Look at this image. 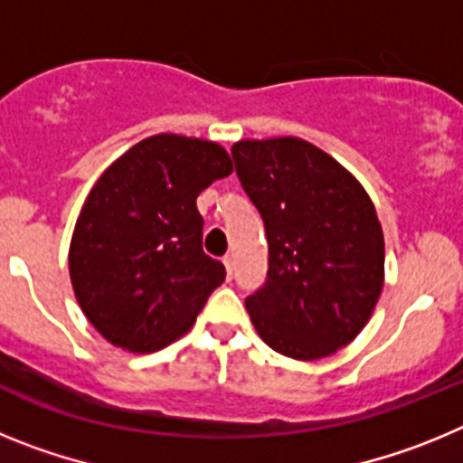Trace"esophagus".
I'll use <instances>...</instances> for the list:
<instances>
[{
    "instance_id": "34e87169",
    "label": "esophagus",
    "mask_w": 463,
    "mask_h": 463,
    "mask_svg": "<svg viewBox=\"0 0 463 463\" xmlns=\"http://www.w3.org/2000/svg\"><path fill=\"white\" fill-rule=\"evenodd\" d=\"M222 261H224V269H227V278L232 280V278H234V269H236L234 255H227Z\"/></svg>"
}]
</instances>
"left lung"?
Listing matches in <instances>:
<instances>
[{
    "instance_id": "left-lung-1",
    "label": "left lung",
    "mask_w": 463,
    "mask_h": 463,
    "mask_svg": "<svg viewBox=\"0 0 463 463\" xmlns=\"http://www.w3.org/2000/svg\"><path fill=\"white\" fill-rule=\"evenodd\" d=\"M236 175L264 220L267 282L245 298L261 341L313 362L354 341L384 280V239L366 190L304 138L232 146Z\"/></svg>"
}]
</instances>
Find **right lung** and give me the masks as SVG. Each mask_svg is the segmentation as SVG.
<instances>
[{
	"instance_id": "add662e5",
	"label": "right lung",
	"mask_w": 463,
	"mask_h": 463,
	"mask_svg": "<svg viewBox=\"0 0 463 463\" xmlns=\"http://www.w3.org/2000/svg\"><path fill=\"white\" fill-rule=\"evenodd\" d=\"M232 174L222 146L157 134L138 141L94 183L69 248L73 294L106 341L155 353L194 325L224 280L202 248L196 196Z\"/></svg>"
}]
</instances>
